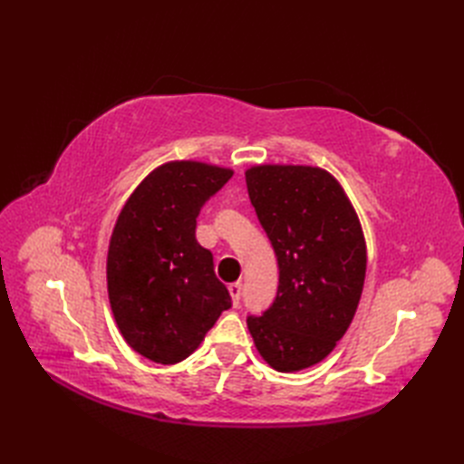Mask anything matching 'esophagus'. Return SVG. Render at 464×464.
Wrapping results in <instances>:
<instances>
[{
    "label": "esophagus",
    "instance_id": "esophagus-1",
    "mask_svg": "<svg viewBox=\"0 0 464 464\" xmlns=\"http://www.w3.org/2000/svg\"><path fill=\"white\" fill-rule=\"evenodd\" d=\"M228 292H230V298H232V304L237 305L240 304V298H242V283H234L228 286Z\"/></svg>",
    "mask_w": 464,
    "mask_h": 464
}]
</instances>
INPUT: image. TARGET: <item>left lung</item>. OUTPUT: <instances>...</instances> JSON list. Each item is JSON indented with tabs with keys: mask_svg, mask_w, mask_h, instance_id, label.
Wrapping results in <instances>:
<instances>
[{
	"mask_svg": "<svg viewBox=\"0 0 464 464\" xmlns=\"http://www.w3.org/2000/svg\"><path fill=\"white\" fill-rule=\"evenodd\" d=\"M251 205L278 261L276 298L247 329L276 372L327 358L358 310L366 240L343 186L317 166L259 164L246 170Z\"/></svg>",
	"mask_w": 464,
	"mask_h": 464,
	"instance_id": "left-lung-1",
	"label": "left lung"
}]
</instances>
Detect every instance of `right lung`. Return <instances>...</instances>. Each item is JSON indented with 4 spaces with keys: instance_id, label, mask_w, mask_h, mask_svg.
I'll list each match as a JSON object with an SVG mask.
<instances>
[{
    "instance_id": "add662e5",
    "label": "right lung",
    "mask_w": 464,
    "mask_h": 464,
    "mask_svg": "<svg viewBox=\"0 0 464 464\" xmlns=\"http://www.w3.org/2000/svg\"><path fill=\"white\" fill-rule=\"evenodd\" d=\"M232 174L198 160L154 168L125 201L111 232V314L125 343L162 366L193 354L232 305L213 254L195 240L201 207Z\"/></svg>"
}]
</instances>
